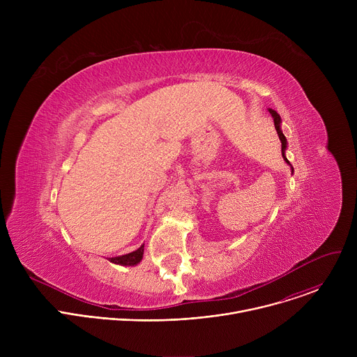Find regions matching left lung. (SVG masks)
I'll list each match as a JSON object with an SVG mask.
<instances>
[{
    "label": "left lung",
    "mask_w": 357,
    "mask_h": 357,
    "mask_svg": "<svg viewBox=\"0 0 357 357\" xmlns=\"http://www.w3.org/2000/svg\"><path fill=\"white\" fill-rule=\"evenodd\" d=\"M270 113H271V116H273V119H274V127H275V130H277V134H278V137H280V139H281V152H282V157H284V160H285V162L287 164H289V161L285 158V149H287V139H285V137H284V134H282V131H281V128H280V124H281V119H280V116H278V113L275 112V110H273V109H270L268 110ZM294 171V169H292Z\"/></svg>",
    "instance_id": "1"
}]
</instances>
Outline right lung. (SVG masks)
Wrapping results in <instances>:
<instances>
[{"label": "right lung", "mask_w": 357, "mask_h": 357, "mask_svg": "<svg viewBox=\"0 0 357 357\" xmlns=\"http://www.w3.org/2000/svg\"><path fill=\"white\" fill-rule=\"evenodd\" d=\"M142 254H144V245H141L138 250L132 251V252H128V254H124V256H120V257H112L109 259L112 263L114 264H121V266H135L141 261L142 259Z\"/></svg>", "instance_id": "add662e5"}]
</instances>
